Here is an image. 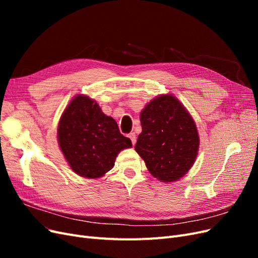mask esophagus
Listing matches in <instances>:
<instances>
[{"label": "esophagus", "instance_id": "34e87169", "mask_svg": "<svg viewBox=\"0 0 258 258\" xmlns=\"http://www.w3.org/2000/svg\"><path fill=\"white\" fill-rule=\"evenodd\" d=\"M128 137H129V139L131 140V142H132V144H136V142H137V138H136V134L135 132H131V134H129L128 135Z\"/></svg>", "mask_w": 258, "mask_h": 258}]
</instances>
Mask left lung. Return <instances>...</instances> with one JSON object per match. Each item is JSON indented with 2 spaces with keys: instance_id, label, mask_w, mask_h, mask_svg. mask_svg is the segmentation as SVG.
Wrapping results in <instances>:
<instances>
[{
  "instance_id": "obj_1",
  "label": "left lung",
  "mask_w": 258,
  "mask_h": 258,
  "mask_svg": "<svg viewBox=\"0 0 258 258\" xmlns=\"http://www.w3.org/2000/svg\"><path fill=\"white\" fill-rule=\"evenodd\" d=\"M140 120L137 153L154 177L166 183L177 181L191 168L199 147L191 116L173 96L165 95L145 106Z\"/></svg>"
}]
</instances>
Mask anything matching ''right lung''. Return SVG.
<instances>
[{
    "label": "right lung",
    "instance_id": "obj_1",
    "mask_svg": "<svg viewBox=\"0 0 258 258\" xmlns=\"http://www.w3.org/2000/svg\"><path fill=\"white\" fill-rule=\"evenodd\" d=\"M58 141L71 169L87 178L108 172L117 154L132 146L112 117L103 114L96 101L82 95L76 96L62 114Z\"/></svg>",
    "mask_w": 258,
    "mask_h": 258
}]
</instances>
